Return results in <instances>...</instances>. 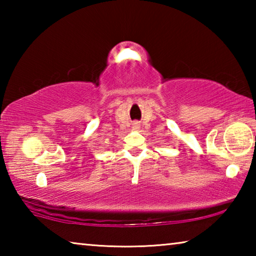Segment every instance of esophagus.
Listing matches in <instances>:
<instances>
[{
  "label": "esophagus",
  "instance_id": "1",
  "mask_svg": "<svg viewBox=\"0 0 256 256\" xmlns=\"http://www.w3.org/2000/svg\"><path fill=\"white\" fill-rule=\"evenodd\" d=\"M138 128H140V126H138V123H134V124H133V128H134V130H138Z\"/></svg>",
  "mask_w": 256,
  "mask_h": 256
}]
</instances>
